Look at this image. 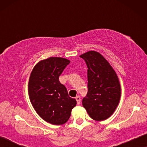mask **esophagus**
<instances>
[{"label":"esophagus","mask_w":147,"mask_h":147,"mask_svg":"<svg viewBox=\"0 0 147 147\" xmlns=\"http://www.w3.org/2000/svg\"><path fill=\"white\" fill-rule=\"evenodd\" d=\"M76 101H77V104H80V102H81V98H80V97L79 96H76Z\"/></svg>","instance_id":"34e87169"}]
</instances>
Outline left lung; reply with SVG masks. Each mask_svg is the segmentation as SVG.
Instances as JSON below:
<instances>
[{
    "label": "left lung",
    "mask_w": 147,
    "mask_h": 147,
    "mask_svg": "<svg viewBox=\"0 0 147 147\" xmlns=\"http://www.w3.org/2000/svg\"><path fill=\"white\" fill-rule=\"evenodd\" d=\"M88 67V93L82 105L92 119L110 117L119 103L121 89L115 71L100 53L90 51L80 56Z\"/></svg>",
    "instance_id": "8db88e82"
}]
</instances>
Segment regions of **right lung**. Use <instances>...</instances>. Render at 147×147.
Instances as JSON below:
<instances>
[{"mask_svg": "<svg viewBox=\"0 0 147 147\" xmlns=\"http://www.w3.org/2000/svg\"><path fill=\"white\" fill-rule=\"evenodd\" d=\"M69 63V60L62 57L41 60L34 67L29 78L28 90L34 109L42 119L55 125L65 124L77 104L59 80Z\"/></svg>", "mask_w": 147, "mask_h": 147, "instance_id": "right-lung-1", "label": "right lung"}]
</instances>
